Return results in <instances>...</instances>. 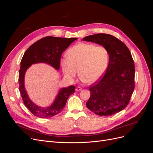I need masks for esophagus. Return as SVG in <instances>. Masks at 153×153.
Returning <instances> with one entry per match:
<instances>
[{"mask_svg":"<svg viewBox=\"0 0 153 153\" xmlns=\"http://www.w3.org/2000/svg\"><path fill=\"white\" fill-rule=\"evenodd\" d=\"M82 88H81V87H76V88H75V91H82Z\"/></svg>","mask_w":153,"mask_h":153,"instance_id":"1","label":"esophagus"}]
</instances>
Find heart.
I'll list each match as a JSON object with an SVG mask.
<instances>
[{
  "instance_id": "heart-1",
  "label": "heart",
  "mask_w": 153,
  "mask_h": 153,
  "mask_svg": "<svg viewBox=\"0 0 153 153\" xmlns=\"http://www.w3.org/2000/svg\"><path fill=\"white\" fill-rule=\"evenodd\" d=\"M68 58L61 60L64 75L73 80L78 73L83 82L89 84L98 81L103 75L109 62L108 50L103 45L78 43L66 52Z\"/></svg>"
}]
</instances>
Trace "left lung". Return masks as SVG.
<instances>
[{
    "label": "left lung",
    "mask_w": 153,
    "mask_h": 153,
    "mask_svg": "<svg viewBox=\"0 0 153 153\" xmlns=\"http://www.w3.org/2000/svg\"><path fill=\"white\" fill-rule=\"evenodd\" d=\"M83 41L103 45L109 53L105 74L90 87L87 107L100 116L117 114L126 107L135 88V64L130 51L121 40L110 34L88 36Z\"/></svg>",
    "instance_id": "left-lung-1"
}]
</instances>
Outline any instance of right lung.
Segmentation results:
<instances>
[{
    "mask_svg": "<svg viewBox=\"0 0 153 153\" xmlns=\"http://www.w3.org/2000/svg\"><path fill=\"white\" fill-rule=\"evenodd\" d=\"M77 38H62L47 36L36 41L26 50L20 62L19 71V90L24 103L30 112L36 117L48 118L58 114L65 106L69 96L75 92V87L70 85L61 88L53 102L50 106H40L34 103L27 94L25 87V75L32 64L45 63L58 70L61 55Z\"/></svg>",
    "mask_w": 153,
    "mask_h": 153,
    "instance_id": "obj_1",
    "label": "right lung"
}]
</instances>
